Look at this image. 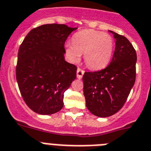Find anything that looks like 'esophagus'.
<instances>
[{
    "instance_id": "esophagus-1",
    "label": "esophagus",
    "mask_w": 151,
    "mask_h": 151,
    "mask_svg": "<svg viewBox=\"0 0 151 151\" xmlns=\"http://www.w3.org/2000/svg\"><path fill=\"white\" fill-rule=\"evenodd\" d=\"M84 70H83L81 68H78V70H77V77H78V79H81L83 75H84Z\"/></svg>"
}]
</instances>
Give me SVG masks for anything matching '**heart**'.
<instances>
[{
  "instance_id": "1",
  "label": "heart",
  "mask_w": 151,
  "mask_h": 151,
  "mask_svg": "<svg viewBox=\"0 0 151 151\" xmlns=\"http://www.w3.org/2000/svg\"><path fill=\"white\" fill-rule=\"evenodd\" d=\"M114 42L107 33L93 29H84L76 32L72 42H67L65 51L70 60L77 63L84 53L88 67L100 70L107 67L113 53Z\"/></svg>"
}]
</instances>
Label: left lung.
Returning a JSON list of instances; mask_svg holds the SVG:
<instances>
[{
  "mask_svg": "<svg viewBox=\"0 0 151 151\" xmlns=\"http://www.w3.org/2000/svg\"><path fill=\"white\" fill-rule=\"evenodd\" d=\"M116 40V49L110 64L83 76L84 95L88 109L98 117H109L121 109L136 80L137 53L123 35L110 31Z\"/></svg>",
  "mask_w": 151,
  "mask_h": 151,
  "instance_id": "left-lung-1",
  "label": "left lung"
}]
</instances>
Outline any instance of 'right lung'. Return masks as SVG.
I'll use <instances>...</instances> for the list:
<instances>
[{
	"label": "right lung",
	"instance_id": "1",
	"mask_svg": "<svg viewBox=\"0 0 151 151\" xmlns=\"http://www.w3.org/2000/svg\"><path fill=\"white\" fill-rule=\"evenodd\" d=\"M78 28L47 24L35 28L19 47L16 79L33 111L52 115L63 107V93L77 77V67L64 59L65 41Z\"/></svg>",
	"mask_w": 151,
	"mask_h": 151
}]
</instances>
